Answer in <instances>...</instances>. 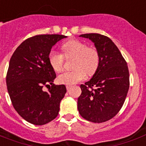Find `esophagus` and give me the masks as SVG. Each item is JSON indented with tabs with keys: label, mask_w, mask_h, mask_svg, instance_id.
<instances>
[{
	"label": "esophagus",
	"mask_w": 146,
	"mask_h": 146,
	"mask_svg": "<svg viewBox=\"0 0 146 146\" xmlns=\"http://www.w3.org/2000/svg\"><path fill=\"white\" fill-rule=\"evenodd\" d=\"M66 87V89H67V90H69V89L71 88V86H69V85H67Z\"/></svg>",
	"instance_id": "34e87169"
}]
</instances>
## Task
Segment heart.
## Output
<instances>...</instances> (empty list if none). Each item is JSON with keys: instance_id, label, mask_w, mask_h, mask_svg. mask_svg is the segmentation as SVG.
<instances>
[{"instance_id": "heart-1", "label": "heart", "mask_w": 146, "mask_h": 146, "mask_svg": "<svg viewBox=\"0 0 146 146\" xmlns=\"http://www.w3.org/2000/svg\"><path fill=\"white\" fill-rule=\"evenodd\" d=\"M63 54L50 50L48 61L55 71H60L64 67V60L73 59L72 67L74 70L60 73L57 80L61 84L73 85L84 80L86 76L92 75L97 71L100 64V54L95 48L89 47L85 42L77 39L70 40L61 46Z\"/></svg>"}]
</instances>
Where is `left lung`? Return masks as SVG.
I'll return each instance as SVG.
<instances>
[{"mask_svg": "<svg viewBox=\"0 0 146 146\" xmlns=\"http://www.w3.org/2000/svg\"><path fill=\"white\" fill-rule=\"evenodd\" d=\"M95 43L100 54V64L91 80L80 85L78 98L80 115L93 123L111 120L120 111L129 87L127 64L111 38L98 33L83 34Z\"/></svg>", "mask_w": 146, "mask_h": 146, "instance_id": "obj_1", "label": "left lung"}]
</instances>
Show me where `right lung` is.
<instances>
[{
  "label": "right lung",
  "instance_id": "obj_1",
  "mask_svg": "<svg viewBox=\"0 0 146 146\" xmlns=\"http://www.w3.org/2000/svg\"><path fill=\"white\" fill-rule=\"evenodd\" d=\"M66 37L54 34L29 38L10 58L6 76L8 93L17 113L30 123L46 124L58 115L66 89L64 85L53 83L56 73L48 54L53 45Z\"/></svg>",
  "mask_w": 146,
  "mask_h": 146
}]
</instances>
